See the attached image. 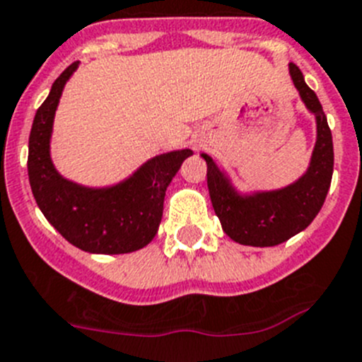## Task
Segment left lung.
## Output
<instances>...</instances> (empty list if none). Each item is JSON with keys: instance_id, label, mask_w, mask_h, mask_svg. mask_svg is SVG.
Listing matches in <instances>:
<instances>
[{"instance_id": "obj_1", "label": "left lung", "mask_w": 362, "mask_h": 362, "mask_svg": "<svg viewBox=\"0 0 362 362\" xmlns=\"http://www.w3.org/2000/svg\"><path fill=\"white\" fill-rule=\"evenodd\" d=\"M296 90L315 119V146L307 171L296 182L272 191L242 193L216 162L202 153L207 162V187L221 229L236 243L250 247H274L307 229L321 211L334 173V144L327 115L317 95L305 83L301 70L288 64Z\"/></svg>"}]
</instances>
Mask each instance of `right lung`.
Returning a JSON list of instances; mask_svg holds the SVG:
<instances>
[{
    "mask_svg": "<svg viewBox=\"0 0 362 362\" xmlns=\"http://www.w3.org/2000/svg\"><path fill=\"white\" fill-rule=\"evenodd\" d=\"M79 68L71 63L39 106L28 139V180L39 209L64 240L90 254L139 250L157 234L165 189L191 149H175L146 160L124 180L90 187L68 180L50 155L52 132L64 84Z\"/></svg>",
    "mask_w": 362,
    "mask_h": 362,
    "instance_id": "1",
    "label": "right lung"
}]
</instances>
